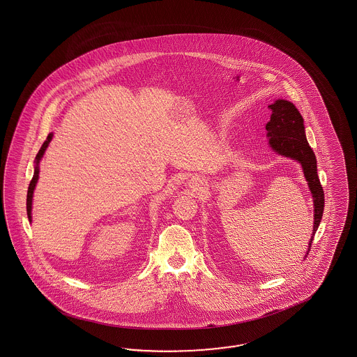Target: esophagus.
<instances>
[{
    "instance_id": "esophagus-1",
    "label": "esophagus",
    "mask_w": 357,
    "mask_h": 357,
    "mask_svg": "<svg viewBox=\"0 0 357 357\" xmlns=\"http://www.w3.org/2000/svg\"><path fill=\"white\" fill-rule=\"evenodd\" d=\"M190 187L194 191H202L203 188H206V182H204V179H202L199 176H195V178L190 181Z\"/></svg>"
}]
</instances>
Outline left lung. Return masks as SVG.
<instances>
[{
    "instance_id": "left-lung-1",
    "label": "left lung",
    "mask_w": 357,
    "mask_h": 357,
    "mask_svg": "<svg viewBox=\"0 0 357 357\" xmlns=\"http://www.w3.org/2000/svg\"><path fill=\"white\" fill-rule=\"evenodd\" d=\"M268 107L272 109V114L270 121L266 126V130L270 146L278 154L288 157L301 165L303 176L313 197V234L309 241V249L306 252L307 255L313 243L314 234L319 227L324 215V194L317 174V158L313 149L306 140L303 116L292 102L278 99Z\"/></svg>"
}]
</instances>
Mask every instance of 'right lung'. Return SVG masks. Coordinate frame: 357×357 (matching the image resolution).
I'll use <instances>...</instances> for the list:
<instances>
[{"label": "right lung", "instance_id": "right-lung-1", "mask_svg": "<svg viewBox=\"0 0 357 357\" xmlns=\"http://www.w3.org/2000/svg\"><path fill=\"white\" fill-rule=\"evenodd\" d=\"M52 137H54V133L51 132V133L47 136V140L44 141L43 145H42V148H40V151H38V154H36V157H35L33 176V179H31V182H30V185H29V191H27V204H26V206H27V216H29V221H31L33 190H35V185H36V183H38V179H39V163H40V160L43 158L44 153L47 151V148H48L50 142L52 140Z\"/></svg>", "mask_w": 357, "mask_h": 357}]
</instances>
